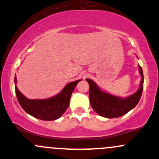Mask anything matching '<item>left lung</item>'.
Here are the masks:
<instances>
[{
  "instance_id": "1",
  "label": "left lung",
  "mask_w": 159,
  "mask_h": 159,
  "mask_svg": "<svg viewBox=\"0 0 159 159\" xmlns=\"http://www.w3.org/2000/svg\"><path fill=\"white\" fill-rule=\"evenodd\" d=\"M138 66L142 78L140 87L134 93L127 98L118 97L104 92L98 88L93 81L88 78L86 79L90 86L89 96L90 105L98 115L106 118L119 117L127 114L138 105L143 88V70L140 65Z\"/></svg>"
}]
</instances>
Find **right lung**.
Masks as SVG:
<instances>
[{
    "mask_svg": "<svg viewBox=\"0 0 159 159\" xmlns=\"http://www.w3.org/2000/svg\"><path fill=\"white\" fill-rule=\"evenodd\" d=\"M15 77V89L17 99L21 107L26 113L34 117L42 120L52 121L60 118L68 108L71 95L77 84L81 80L69 83L60 93L46 99H29L25 97L16 87Z\"/></svg>",
    "mask_w": 159,
    "mask_h": 159,
    "instance_id": "add662e5",
    "label": "right lung"
}]
</instances>
